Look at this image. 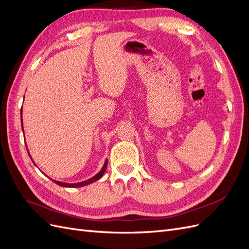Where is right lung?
<instances>
[{
    "instance_id": "obj_1",
    "label": "right lung",
    "mask_w": 249,
    "mask_h": 249,
    "mask_svg": "<svg viewBox=\"0 0 249 249\" xmlns=\"http://www.w3.org/2000/svg\"><path fill=\"white\" fill-rule=\"evenodd\" d=\"M20 122H21V124H22L21 111H20ZM21 127H22V126H21ZM22 132H24V127H22ZM27 150H28V148H27ZM28 154H29V156H30V153H29V152H28ZM30 158H31V156H30ZM31 160H32V158H31ZM32 161H33V160H32ZM33 163H34V161H33ZM107 164H108V160L105 161L104 166L102 167V169L100 170V172H97L94 177H92L91 178H88V179L84 180V182H80V183H73V184H70V183H63V182H59V180H55V179H53V182L56 183V184H57V185H59V186H61V187H69V188H78V187H83V186H86V185H89V184H91V183L95 182V180H97V179H100V178L103 177L104 172L106 171V168H107Z\"/></svg>"
}]
</instances>
